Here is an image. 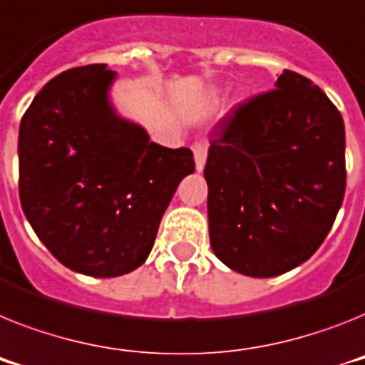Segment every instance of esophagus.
<instances>
[{
  "instance_id": "obj_1",
  "label": "esophagus",
  "mask_w": 365,
  "mask_h": 365,
  "mask_svg": "<svg viewBox=\"0 0 365 365\" xmlns=\"http://www.w3.org/2000/svg\"><path fill=\"white\" fill-rule=\"evenodd\" d=\"M192 154H195V165H197V170L202 173L204 167H206V158H207V146L204 143H197L192 146Z\"/></svg>"
}]
</instances>
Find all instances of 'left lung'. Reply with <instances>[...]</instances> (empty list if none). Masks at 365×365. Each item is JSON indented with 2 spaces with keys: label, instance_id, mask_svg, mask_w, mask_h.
Masks as SVG:
<instances>
[{
  "label": "left lung",
  "instance_id": "8db88e82",
  "mask_svg": "<svg viewBox=\"0 0 365 365\" xmlns=\"http://www.w3.org/2000/svg\"><path fill=\"white\" fill-rule=\"evenodd\" d=\"M220 125L204 168L211 249L247 277L299 267L319 249L344 202V118L317 85L284 70L274 91Z\"/></svg>",
  "mask_w": 365,
  "mask_h": 365
}]
</instances>
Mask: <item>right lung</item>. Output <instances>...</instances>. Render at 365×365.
<instances>
[{
	"mask_svg": "<svg viewBox=\"0 0 365 365\" xmlns=\"http://www.w3.org/2000/svg\"><path fill=\"white\" fill-rule=\"evenodd\" d=\"M107 64L55 76L20 122V202L46 249L73 272L113 278L148 258L189 148L150 143L116 111Z\"/></svg>",
	"mask_w": 365,
	"mask_h": 365,
	"instance_id": "1",
	"label": "right lung"
}]
</instances>
